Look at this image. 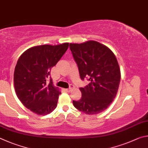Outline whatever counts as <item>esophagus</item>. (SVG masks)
<instances>
[{"mask_svg":"<svg viewBox=\"0 0 148 148\" xmlns=\"http://www.w3.org/2000/svg\"><path fill=\"white\" fill-rule=\"evenodd\" d=\"M73 84H70V86H69V88H67V89H66V91L67 92H70V91H71V90L72 89V88H73Z\"/></svg>","mask_w":148,"mask_h":148,"instance_id":"obj_1","label":"esophagus"}]
</instances>
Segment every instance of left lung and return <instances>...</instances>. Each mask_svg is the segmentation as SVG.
<instances>
[{
  "label": "left lung",
  "instance_id": "left-lung-1",
  "mask_svg": "<svg viewBox=\"0 0 148 148\" xmlns=\"http://www.w3.org/2000/svg\"><path fill=\"white\" fill-rule=\"evenodd\" d=\"M80 77H88L90 83L80 88L82 97L73 101L77 109L87 114H97L109 107L117 94L121 73L117 59L110 49L97 41L70 43Z\"/></svg>",
  "mask_w": 148,
  "mask_h": 148
}]
</instances>
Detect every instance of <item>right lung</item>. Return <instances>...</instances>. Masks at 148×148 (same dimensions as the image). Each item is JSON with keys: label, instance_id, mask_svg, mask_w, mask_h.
Instances as JSON below:
<instances>
[{"label": "right lung", "instance_id": "obj_1", "mask_svg": "<svg viewBox=\"0 0 148 148\" xmlns=\"http://www.w3.org/2000/svg\"><path fill=\"white\" fill-rule=\"evenodd\" d=\"M68 47L69 43L35 46L18 59L14 75L15 93L23 105L34 113L45 116L56 107L61 92L53 84L51 70Z\"/></svg>", "mask_w": 148, "mask_h": 148}]
</instances>
